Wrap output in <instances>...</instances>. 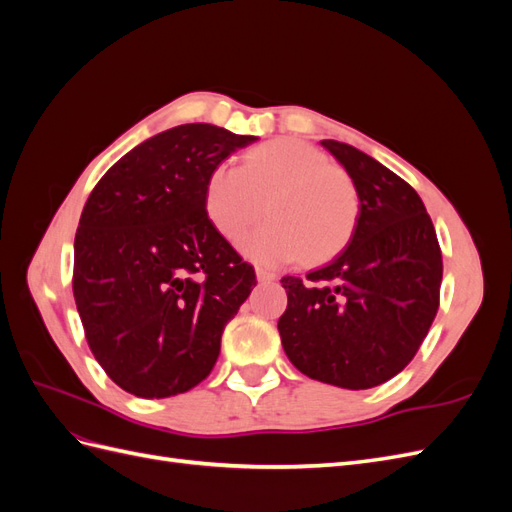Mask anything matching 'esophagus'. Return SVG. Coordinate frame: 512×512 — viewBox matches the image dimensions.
I'll list each match as a JSON object with an SVG mask.
<instances>
[{"instance_id": "34e87169", "label": "esophagus", "mask_w": 512, "mask_h": 512, "mask_svg": "<svg viewBox=\"0 0 512 512\" xmlns=\"http://www.w3.org/2000/svg\"><path fill=\"white\" fill-rule=\"evenodd\" d=\"M256 280L260 284H271V282L277 280V275L271 273V271H265V269H256Z\"/></svg>"}]
</instances>
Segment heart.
Returning <instances> with one entry per match:
<instances>
[{
  "label": "heart",
  "mask_w": 512,
  "mask_h": 512,
  "mask_svg": "<svg viewBox=\"0 0 512 512\" xmlns=\"http://www.w3.org/2000/svg\"><path fill=\"white\" fill-rule=\"evenodd\" d=\"M267 207L269 222L241 243L262 267L305 258L322 262L352 237L359 192L344 168L299 138H277L250 149L239 168L215 166L205 183L203 207L211 226L237 243Z\"/></svg>",
  "instance_id": "b5f03b06"
}]
</instances>
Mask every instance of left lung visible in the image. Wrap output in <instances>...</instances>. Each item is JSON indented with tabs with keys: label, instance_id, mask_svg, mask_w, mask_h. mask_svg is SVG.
<instances>
[{
	"label": "left lung",
	"instance_id": "obj_1",
	"mask_svg": "<svg viewBox=\"0 0 512 512\" xmlns=\"http://www.w3.org/2000/svg\"><path fill=\"white\" fill-rule=\"evenodd\" d=\"M322 147L352 177L359 218L329 265L282 277L288 307L277 329L301 374L371 389L397 376L421 348L440 305L442 252L410 183L346 143Z\"/></svg>",
	"mask_w": 512,
	"mask_h": 512
}]
</instances>
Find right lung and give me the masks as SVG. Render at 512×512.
<instances>
[{
  "mask_svg": "<svg viewBox=\"0 0 512 512\" xmlns=\"http://www.w3.org/2000/svg\"><path fill=\"white\" fill-rule=\"evenodd\" d=\"M254 141L185 123L134 147L89 194L72 292L91 352L123 391L173 397L218 361L256 273L211 226L203 194L211 170Z\"/></svg>",
  "mask_w": 512,
  "mask_h": 512,
  "instance_id": "right-lung-1",
  "label": "right lung"
}]
</instances>
